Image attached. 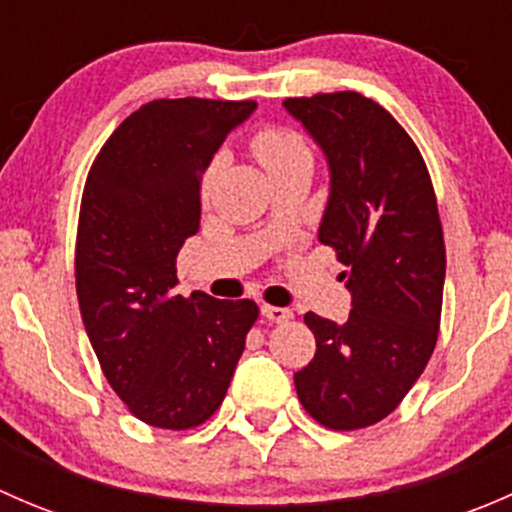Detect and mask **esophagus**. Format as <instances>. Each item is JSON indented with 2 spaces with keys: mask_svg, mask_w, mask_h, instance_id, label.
Segmentation results:
<instances>
[{
  "mask_svg": "<svg viewBox=\"0 0 512 512\" xmlns=\"http://www.w3.org/2000/svg\"><path fill=\"white\" fill-rule=\"evenodd\" d=\"M260 312L267 322H275V324H285L292 319V312H289L287 307H275V304H262Z\"/></svg>",
  "mask_w": 512,
  "mask_h": 512,
  "instance_id": "34e87169",
  "label": "esophagus"
}]
</instances>
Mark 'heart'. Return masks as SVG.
Segmentation results:
<instances>
[{
	"label": "heart",
	"mask_w": 512,
	"mask_h": 512,
	"mask_svg": "<svg viewBox=\"0 0 512 512\" xmlns=\"http://www.w3.org/2000/svg\"><path fill=\"white\" fill-rule=\"evenodd\" d=\"M252 151H255L257 160L265 165L267 173L285 168L294 160L309 158V151L302 138L289 131H280V128H267V131L257 133L252 138Z\"/></svg>",
	"instance_id": "heart-1"
}]
</instances>
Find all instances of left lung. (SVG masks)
Wrapping results in <instances>:
<instances>
[{"label": "left lung", "instance_id": "1", "mask_svg": "<svg viewBox=\"0 0 512 512\" xmlns=\"http://www.w3.org/2000/svg\"><path fill=\"white\" fill-rule=\"evenodd\" d=\"M317 143L329 195L317 237L337 250L347 322L307 312L314 359L294 374L304 409L352 431L381 421L426 369L441 324L446 245L421 153L386 108L356 91L287 98Z\"/></svg>", "mask_w": 512, "mask_h": 512}]
</instances>
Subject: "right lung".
Wrapping results in <instances>:
<instances>
[{"label":"right lung","mask_w":512,"mask_h":512,"mask_svg":"<svg viewBox=\"0 0 512 512\" xmlns=\"http://www.w3.org/2000/svg\"><path fill=\"white\" fill-rule=\"evenodd\" d=\"M255 101L160 98L101 148L81 200L76 294L111 389L156 428L200 426L223 404L252 299L175 294V260L200 227V183Z\"/></svg>","instance_id":"1"}]
</instances>
